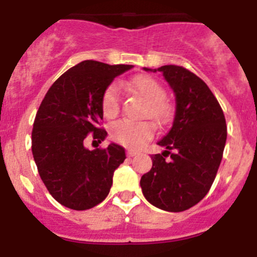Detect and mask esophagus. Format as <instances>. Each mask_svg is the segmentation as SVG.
I'll return each mask as SVG.
<instances>
[{
  "mask_svg": "<svg viewBox=\"0 0 257 257\" xmlns=\"http://www.w3.org/2000/svg\"><path fill=\"white\" fill-rule=\"evenodd\" d=\"M126 154H127V157H134V156H136V154H139V152L133 151V149H128V151L126 152Z\"/></svg>",
  "mask_w": 257,
  "mask_h": 257,
  "instance_id": "esophagus-1",
  "label": "esophagus"
}]
</instances>
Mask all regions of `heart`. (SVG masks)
Wrapping results in <instances>:
<instances>
[{
	"mask_svg": "<svg viewBox=\"0 0 257 257\" xmlns=\"http://www.w3.org/2000/svg\"><path fill=\"white\" fill-rule=\"evenodd\" d=\"M134 92L144 99V117H149L157 124H166L171 121L174 108L166 100L163 86L151 76H138L128 83ZM121 108V90L117 83H110L101 96V110L104 117L114 118ZM153 124L148 121L134 122L121 119L112 124L110 135L113 140L128 148H139L153 135Z\"/></svg>",
	"mask_w": 257,
	"mask_h": 257,
	"instance_id": "1",
	"label": "heart"
}]
</instances>
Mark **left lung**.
<instances>
[{"mask_svg": "<svg viewBox=\"0 0 257 257\" xmlns=\"http://www.w3.org/2000/svg\"><path fill=\"white\" fill-rule=\"evenodd\" d=\"M157 70L174 90L176 112L171 130L158 142L166 151L152 156L153 166L140 187L149 203L180 212L205 198L216 178L226 142L225 117L208 86L190 70L179 65Z\"/></svg>", "mask_w": 257, "mask_h": 257, "instance_id": "1", "label": "left lung"}]
</instances>
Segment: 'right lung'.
I'll list each match as a JSON object with an SVG mask.
<instances>
[{
    "mask_svg": "<svg viewBox=\"0 0 257 257\" xmlns=\"http://www.w3.org/2000/svg\"><path fill=\"white\" fill-rule=\"evenodd\" d=\"M133 65L85 60L61 74L37 110L32 131V153L45 187L60 205L77 211L95 207L108 196L113 172L126 154L114 143L88 151V134L97 142L101 128L103 92Z\"/></svg>",
    "mask_w": 257,
    "mask_h": 257,
    "instance_id": "right-lung-1",
    "label": "right lung"
}]
</instances>
